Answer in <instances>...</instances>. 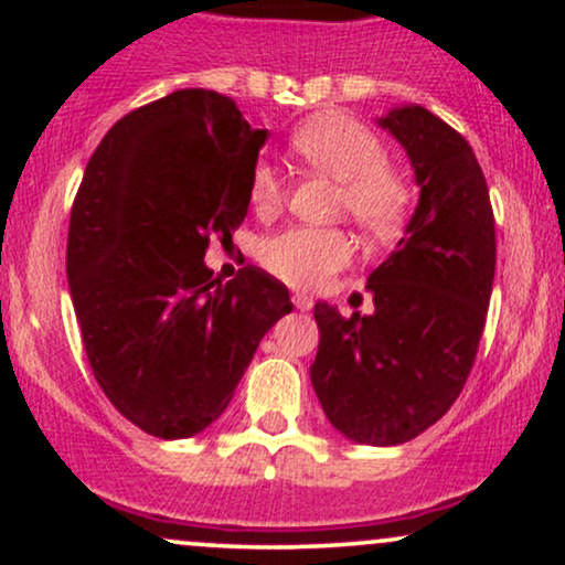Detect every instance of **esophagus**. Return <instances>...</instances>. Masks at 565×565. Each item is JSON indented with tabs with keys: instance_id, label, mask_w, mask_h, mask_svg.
<instances>
[{
	"instance_id": "1",
	"label": "esophagus",
	"mask_w": 565,
	"mask_h": 565,
	"mask_svg": "<svg viewBox=\"0 0 565 565\" xmlns=\"http://www.w3.org/2000/svg\"><path fill=\"white\" fill-rule=\"evenodd\" d=\"M291 302H295L297 310H310V308H313V300H310L308 295H295V297H291Z\"/></svg>"
}]
</instances>
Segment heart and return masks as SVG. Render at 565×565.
Here are the masks:
<instances>
[{
  "instance_id": "b5f03b06",
  "label": "heart",
  "mask_w": 565,
  "mask_h": 565,
  "mask_svg": "<svg viewBox=\"0 0 565 565\" xmlns=\"http://www.w3.org/2000/svg\"><path fill=\"white\" fill-rule=\"evenodd\" d=\"M291 151L310 170L337 180V212L372 236H393L404 225L412 185L393 167L377 135L345 114H323L305 121L289 140ZM284 199V180L268 161H257L249 174V201L260 212ZM257 257L270 274L291 287H321L353 257V242L340 228H284L263 238Z\"/></svg>"
}]
</instances>
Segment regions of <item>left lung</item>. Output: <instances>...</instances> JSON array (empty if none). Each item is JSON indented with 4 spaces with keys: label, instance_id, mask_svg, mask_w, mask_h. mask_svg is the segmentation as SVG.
Wrapping results in <instances>:
<instances>
[{
    "label": "left lung",
    "instance_id": "1",
    "mask_svg": "<svg viewBox=\"0 0 565 565\" xmlns=\"http://www.w3.org/2000/svg\"><path fill=\"white\" fill-rule=\"evenodd\" d=\"M380 125L406 148L419 204L406 236L369 276L374 313L316 302L310 382L350 440L395 446L436 425L476 364L497 265L494 210L481 164L457 129L423 106Z\"/></svg>",
    "mask_w": 565,
    "mask_h": 565
}]
</instances>
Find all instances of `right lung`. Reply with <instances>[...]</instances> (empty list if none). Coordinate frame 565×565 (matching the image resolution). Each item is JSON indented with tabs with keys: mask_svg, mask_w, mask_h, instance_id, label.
I'll return each instance as SVG.
<instances>
[{
	"mask_svg": "<svg viewBox=\"0 0 565 565\" xmlns=\"http://www.w3.org/2000/svg\"><path fill=\"white\" fill-rule=\"evenodd\" d=\"M268 129L231 97L178 89L121 116L87 161L71 206L66 274L97 385L157 438L210 427L284 313L289 291L255 265L220 284L210 236L249 210Z\"/></svg>",
	"mask_w": 565,
	"mask_h": 565,
	"instance_id": "obj_1",
	"label": "right lung"
}]
</instances>
